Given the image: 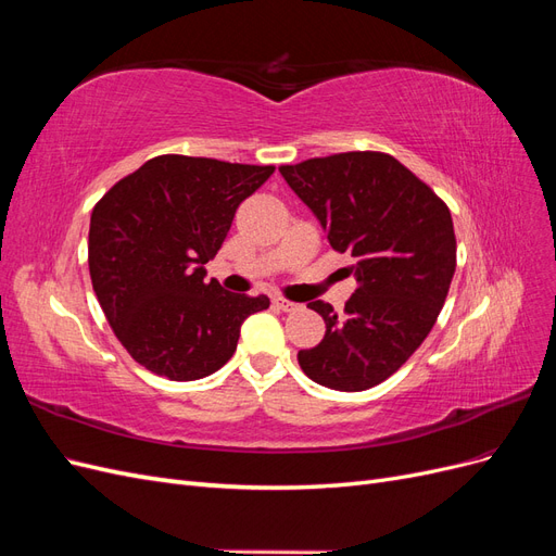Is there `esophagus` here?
Segmentation results:
<instances>
[{
    "label": "esophagus",
    "mask_w": 556,
    "mask_h": 556,
    "mask_svg": "<svg viewBox=\"0 0 556 556\" xmlns=\"http://www.w3.org/2000/svg\"><path fill=\"white\" fill-rule=\"evenodd\" d=\"M274 306L280 308V311H285V313H292V311H299V308H301L299 304H294V301L282 299V296H276V299H274Z\"/></svg>",
    "instance_id": "34e87169"
}]
</instances>
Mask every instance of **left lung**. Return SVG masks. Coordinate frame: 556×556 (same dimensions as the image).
Here are the masks:
<instances>
[{"instance_id": "8db88e82", "label": "left lung", "mask_w": 556, "mask_h": 556, "mask_svg": "<svg viewBox=\"0 0 556 556\" xmlns=\"http://www.w3.org/2000/svg\"><path fill=\"white\" fill-rule=\"evenodd\" d=\"M333 250L355 257L357 290L339 317L325 301V339L299 350V366L323 387L362 392L396 374L435 325L457 266L445 201L399 160L355 150L280 166Z\"/></svg>"}]
</instances>
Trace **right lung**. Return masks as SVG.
<instances>
[{"instance_id":"1","label":"right lung","mask_w":556,"mask_h":556,"mask_svg":"<svg viewBox=\"0 0 556 556\" xmlns=\"http://www.w3.org/2000/svg\"><path fill=\"white\" fill-rule=\"evenodd\" d=\"M276 166L160 155L117 180L90 217L92 288L134 362L169 380L215 374L268 296L206 280L239 204Z\"/></svg>"}]
</instances>
